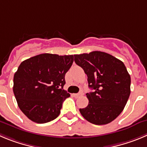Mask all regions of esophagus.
Returning a JSON list of instances; mask_svg holds the SVG:
<instances>
[{
  "instance_id": "esophagus-1",
  "label": "esophagus",
  "mask_w": 147,
  "mask_h": 147,
  "mask_svg": "<svg viewBox=\"0 0 147 147\" xmlns=\"http://www.w3.org/2000/svg\"><path fill=\"white\" fill-rule=\"evenodd\" d=\"M83 91H80V92L78 93V94H73L74 97H75V98H78V97L80 96H83Z\"/></svg>"
}]
</instances>
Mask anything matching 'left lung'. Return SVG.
Segmentation results:
<instances>
[{"label": "left lung", "mask_w": 147, "mask_h": 147, "mask_svg": "<svg viewBox=\"0 0 147 147\" xmlns=\"http://www.w3.org/2000/svg\"><path fill=\"white\" fill-rule=\"evenodd\" d=\"M75 61L88 76V105L80 109L83 117L95 125L113 121L123 112L131 94V76L122 61L105 52L75 54Z\"/></svg>", "instance_id": "1"}]
</instances>
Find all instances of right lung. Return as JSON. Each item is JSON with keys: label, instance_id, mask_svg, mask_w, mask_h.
Listing matches in <instances>:
<instances>
[{"label": "right lung", "instance_id": "right-lung-1", "mask_svg": "<svg viewBox=\"0 0 147 147\" xmlns=\"http://www.w3.org/2000/svg\"><path fill=\"white\" fill-rule=\"evenodd\" d=\"M73 55L42 53L23 61L13 76V91L22 112L37 123L57 118L70 94L63 89Z\"/></svg>", "mask_w": 147, "mask_h": 147}]
</instances>
